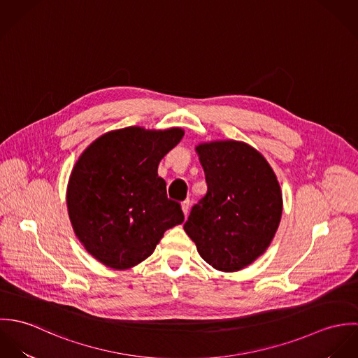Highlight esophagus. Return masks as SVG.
I'll return each instance as SVG.
<instances>
[{"instance_id": "1", "label": "esophagus", "mask_w": 358, "mask_h": 358, "mask_svg": "<svg viewBox=\"0 0 358 358\" xmlns=\"http://www.w3.org/2000/svg\"><path fill=\"white\" fill-rule=\"evenodd\" d=\"M190 204H192V203H190V200H189V199H187V200H185V201L182 203V209H183V213H185V215H187V213H189Z\"/></svg>"}]
</instances>
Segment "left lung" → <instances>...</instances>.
<instances>
[{
  "label": "left lung",
  "mask_w": 358,
  "mask_h": 358,
  "mask_svg": "<svg viewBox=\"0 0 358 358\" xmlns=\"http://www.w3.org/2000/svg\"><path fill=\"white\" fill-rule=\"evenodd\" d=\"M204 168L206 194L183 224L212 267L237 271L270 245L282 213L277 178L254 148L222 141L196 148Z\"/></svg>",
  "instance_id": "obj_1"
}]
</instances>
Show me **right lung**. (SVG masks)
Instances as JSON below:
<instances>
[{"mask_svg": "<svg viewBox=\"0 0 358 358\" xmlns=\"http://www.w3.org/2000/svg\"><path fill=\"white\" fill-rule=\"evenodd\" d=\"M182 138L180 128L129 127L104 134L76 162L69 216L85 250L103 264L124 270L143 262L164 233L185 220L157 173L161 158Z\"/></svg>", "mask_w": 358, "mask_h": 358, "instance_id": "1", "label": "right lung"}]
</instances>
